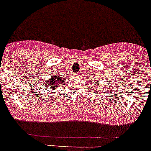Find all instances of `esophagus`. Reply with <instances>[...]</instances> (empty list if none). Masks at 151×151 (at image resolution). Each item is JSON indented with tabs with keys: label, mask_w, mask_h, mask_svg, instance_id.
I'll return each mask as SVG.
<instances>
[{
	"label": "esophagus",
	"mask_w": 151,
	"mask_h": 151,
	"mask_svg": "<svg viewBox=\"0 0 151 151\" xmlns=\"http://www.w3.org/2000/svg\"><path fill=\"white\" fill-rule=\"evenodd\" d=\"M74 76H75V77H77V78H78V77H80V73H76L75 74H74Z\"/></svg>",
	"instance_id": "34e87169"
}]
</instances>
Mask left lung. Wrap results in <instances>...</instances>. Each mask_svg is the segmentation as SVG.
I'll use <instances>...</instances> for the list:
<instances>
[{"instance_id": "left-lung-1", "label": "left lung", "mask_w": 151, "mask_h": 151, "mask_svg": "<svg viewBox=\"0 0 151 151\" xmlns=\"http://www.w3.org/2000/svg\"><path fill=\"white\" fill-rule=\"evenodd\" d=\"M97 82H98V81H97V82H93V83H92V82H91V83H92V84H93V86H95V85H97Z\"/></svg>"}]
</instances>
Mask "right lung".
Here are the masks:
<instances>
[{"label": "right lung", "instance_id": "1", "mask_svg": "<svg viewBox=\"0 0 151 151\" xmlns=\"http://www.w3.org/2000/svg\"><path fill=\"white\" fill-rule=\"evenodd\" d=\"M64 81H65V78L62 75L54 74L51 78H49L48 81L44 82L43 87L46 90L48 89V91H53L56 89L58 86L64 83Z\"/></svg>", "mask_w": 151, "mask_h": 151}]
</instances>
